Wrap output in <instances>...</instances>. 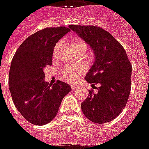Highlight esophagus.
<instances>
[{
	"label": "esophagus",
	"instance_id": "esophagus-1",
	"mask_svg": "<svg viewBox=\"0 0 149 149\" xmlns=\"http://www.w3.org/2000/svg\"><path fill=\"white\" fill-rule=\"evenodd\" d=\"M71 88H72V89H77V88H78V86H77V85H72V86H71Z\"/></svg>",
	"mask_w": 149,
	"mask_h": 149
}]
</instances>
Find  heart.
I'll return each mask as SVG.
<instances>
[{
	"instance_id": "b5f03b06",
	"label": "heart",
	"mask_w": 149,
	"mask_h": 149,
	"mask_svg": "<svg viewBox=\"0 0 149 149\" xmlns=\"http://www.w3.org/2000/svg\"><path fill=\"white\" fill-rule=\"evenodd\" d=\"M72 47H85L86 49V44L81 40L74 41L72 43ZM80 72V70L77 69H63L60 72V76L66 81H74L77 77V74Z\"/></svg>"
}]
</instances>
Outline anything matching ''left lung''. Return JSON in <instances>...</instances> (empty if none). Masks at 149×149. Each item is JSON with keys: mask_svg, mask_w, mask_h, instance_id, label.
Instances as JSON below:
<instances>
[{"mask_svg": "<svg viewBox=\"0 0 149 149\" xmlns=\"http://www.w3.org/2000/svg\"><path fill=\"white\" fill-rule=\"evenodd\" d=\"M94 54L95 61L86 75L97 93L89 90L81 103L83 114L93 123L103 124L116 118L125 108L131 90L132 66L126 52L112 34L96 26L70 25Z\"/></svg>", "mask_w": 149, "mask_h": 149, "instance_id": "8db88e82", "label": "left lung"}]
</instances>
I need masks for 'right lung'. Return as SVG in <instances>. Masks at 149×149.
I'll list each match as a JSON object with an SVG mask.
<instances>
[{
    "instance_id": "obj_1",
    "label": "right lung",
    "mask_w": 149,
    "mask_h": 149,
    "mask_svg": "<svg viewBox=\"0 0 149 149\" xmlns=\"http://www.w3.org/2000/svg\"><path fill=\"white\" fill-rule=\"evenodd\" d=\"M70 30L66 26L49 27L35 33L21 43L9 72V89L17 109L33 125L50 123L57 114L63 99L70 86L58 80H44L43 70L52 65L56 44Z\"/></svg>"
}]
</instances>
